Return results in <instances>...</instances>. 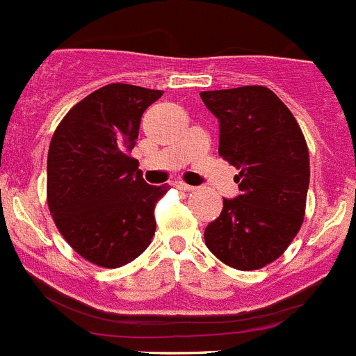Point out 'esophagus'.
Wrapping results in <instances>:
<instances>
[{"label":"esophagus","mask_w":356,"mask_h":356,"mask_svg":"<svg viewBox=\"0 0 356 356\" xmlns=\"http://www.w3.org/2000/svg\"><path fill=\"white\" fill-rule=\"evenodd\" d=\"M176 187H178V189L180 191H185V193H189V191H193L195 189V187H193V185H189V184H184V181H176Z\"/></svg>","instance_id":"1"}]
</instances>
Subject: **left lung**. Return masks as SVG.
<instances>
[{"label": "left lung", "instance_id": "1", "mask_svg": "<svg viewBox=\"0 0 356 356\" xmlns=\"http://www.w3.org/2000/svg\"><path fill=\"white\" fill-rule=\"evenodd\" d=\"M200 98L220 122L218 154L240 169V195L205 227V245L240 271L284 254L304 222L309 151L293 113L262 85L205 90Z\"/></svg>", "mask_w": 356, "mask_h": 356}]
</instances>
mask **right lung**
<instances>
[{
  "label": "right lung",
  "mask_w": 356,
  "mask_h": 356,
  "mask_svg": "<svg viewBox=\"0 0 356 356\" xmlns=\"http://www.w3.org/2000/svg\"><path fill=\"white\" fill-rule=\"evenodd\" d=\"M161 90L111 83L70 108L47 156V204L56 227L94 266L122 267L149 248L154 205L167 185L143 181L136 145L142 114Z\"/></svg>",
  "instance_id": "1"
}]
</instances>
